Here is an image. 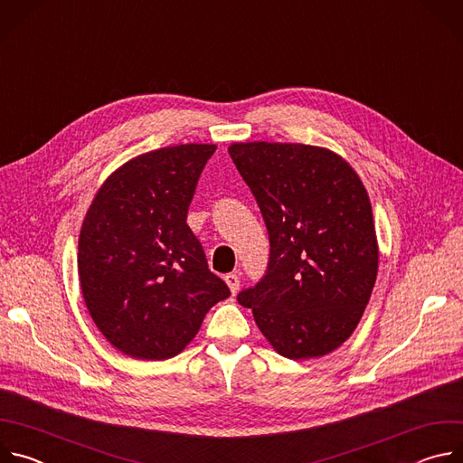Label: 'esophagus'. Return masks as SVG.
Segmentation results:
<instances>
[{
    "label": "esophagus",
    "instance_id": "34e87169",
    "mask_svg": "<svg viewBox=\"0 0 463 463\" xmlns=\"http://www.w3.org/2000/svg\"><path fill=\"white\" fill-rule=\"evenodd\" d=\"M225 282H227V286H229L231 293H232V295H236V293H238V289H240V277H238V275H234V273H229V275H225Z\"/></svg>",
    "mask_w": 463,
    "mask_h": 463
}]
</instances>
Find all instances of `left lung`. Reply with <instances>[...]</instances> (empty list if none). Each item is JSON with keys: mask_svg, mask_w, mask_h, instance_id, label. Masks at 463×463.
<instances>
[{"mask_svg": "<svg viewBox=\"0 0 463 463\" xmlns=\"http://www.w3.org/2000/svg\"><path fill=\"white\" fill-rule=\"evenodd\" d=\"M229 154L269 234L266 275L238 302L280 355L334 352L354 334L377 277L372 205L359 175L309 145L236 143Z\"/></svg>", "mask_w": 463, "mask_h": 463, "instance_id": "8db88e82", "label": "left lung"}]
</instances>
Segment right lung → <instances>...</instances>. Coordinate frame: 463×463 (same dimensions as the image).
<instances>
[{
  "label": "right lung",
  "mask_w": 463,
  "mask_h": 463,
  "mask_svg": "<svg viewBox=\"0 0 463 463\" xmlns=\"http://www.w3.org/2000/svg\"><path fill=\"white\" fill-rule=\"evenodd\" d=\"M214 152V145H179L128 161L84 218L82 295L102 335L129 357L177 355L207 311L231 297L186 225L197 179Z\"/></svg>",
  "instance_id": "1"
}]
</instances>
